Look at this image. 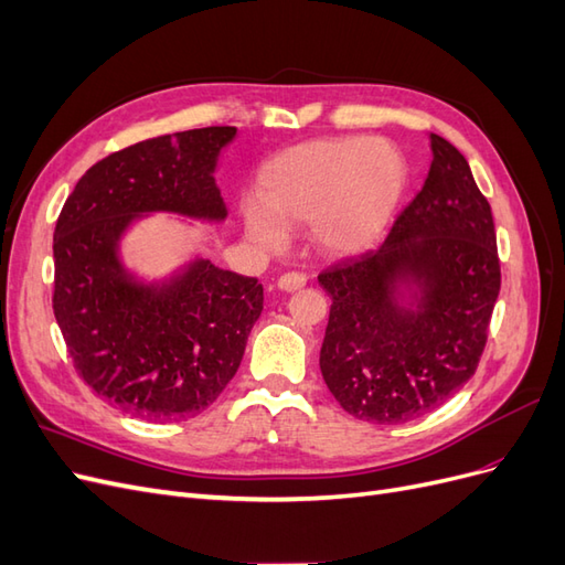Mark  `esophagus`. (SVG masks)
Wrapping results in <instances>:
<instances>
[{"instance_id":"esophagus-1","label":"esophagus","mask_w":565,"mask_h":565,"mask_svg":"<svg viewBox=\"0 0 565 565\" xmlns=\"http://www.w3.org/2000/svg\"><path fill=\"white\" fill-rule=\"evenodd\" d=\"M303 285H306V276L299 270L282 273V276L278 278V287L285 289V292H295V289H301Z\"/></svg>"}]
</instances>
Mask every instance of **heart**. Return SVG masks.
<instances>
[{
    "label": "heart",
    "mask_w": 565,
    "mask_h": 565,
    "mask_svg": "<svg viewBox=\"0 0 565 565\" xmlns=\"http://www.w3.org/2000/svg\"><path fill=\"white\" fill-rule=\"evenodd\" d=\"M407 183L398 146L367 136L309 141L282 150L262 174L259 200L243 204L254 243L278 252L287 226L313 224L322 247L361 252L388 228Z\"/></svg>",
    "instance_id": "1"
}]
</instances>
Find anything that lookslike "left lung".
I'll use <instances>...</instances> for the list:
<instances>
[{
	"mask_svg": "<svg viewBox=\"0 0 565 565\" xmlns=\"http://www.w3.org/2000/svg\"><path fill=\"white\" fill-rule=\"evenodd\" d=\"M431 152L429 177L380 249L318 276L332 297L322 380L349 415L372 424L431 413L473 377L500 295L490 204L452 143L431 134ZM403 279L420 285L417 312L392 297Z\"/></svg>",
	"mask_w": 565,
	"mask_h": 565,
	"instance_id": "1",
	"label": "left lung"
}]
</instances>
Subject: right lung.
Masks as SVG:
<instances>
[{"label":"right lung","instance_id":"add662e5","mask_svg":"<svg viewBox=\"0 0 565 565\" xmlns=\"http://www.w3.org/2000/svg\"><path fill=\"white\" fill-rule=\"evenodd\" d=\"M235 127L158 136L96 162L54 231V316L79 377L122 413L150 422L200 415L241 367L264 287L207 259L169 282L134 280L117 243L148 212L221 221L214 183Z\"/></svg>","mask_w":565,"mask_h":565}]
</instances>
